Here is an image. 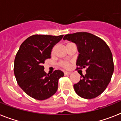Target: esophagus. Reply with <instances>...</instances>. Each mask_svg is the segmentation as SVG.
Instances as JSON below:
<instances>
[{"label": "esophagus", "mask_w": 121, "mask_h": 121, "mask_svg": "<svg viewBox=\"0 0 121 121\" xmlns=\"http://www.w3.org/2000/svg\"><path fill=\"white\" fill-rule=\"evenodd\" d=\"M65 75H70L71 74V73L70 72H65L64 73Z\"/></svg>", "instance_id": "obj_1"}]
</instances>
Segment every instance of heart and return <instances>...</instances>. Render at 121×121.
Returning <instances> with one entry per match:
<instances>
[{
    "label": "heart",
    "instance_id": "b5f03b06",
    "mask_svg": "<svg viewBox=\"0 0 121 121\" xmlns=\"http://www.w3.org/2000/svg\"><path fill=\"white\" fill-rule=\"evenodd\" d=\"M61 65L63 67H65V68H68V65L66 63H61Z\"/></svg>",
    "mask_w": 121,
    "mask_h": 121
}]
</instances>
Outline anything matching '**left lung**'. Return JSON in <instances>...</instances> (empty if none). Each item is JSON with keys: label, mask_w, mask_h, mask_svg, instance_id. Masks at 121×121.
Here are the masks:
<instances>
[{"label": "left lung", "mask_w": 121, "mask_h": 121, "mask_svg": "<svg viewBox=\"0 0 121 121\" xmlns=\"http://www.w3.org/2000/svg\"><path fill=\"white\" fill-rule=\"evenodd\" d=\"M64 40L74 43L79 55L76 65L86 68V74L73 85L78 95L91 99L100 95L107 88L114 72V61L111 49L102 39L85 32L68 34Z\"/></svg>", "instance_id": "left-lung-1"}]
</instances>
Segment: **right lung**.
I'll return each mask as SVG.
<instances>
[{"label": "right lung", "mask_w": 121, "mask_h": 121, "mask_svg": "<svg viewBox=\"0 0 121 121\" xmlns=\"http://www.w3.org/2000/svg\"><path fill=\"white\" fill-rule=\"evenodd\" d=\"M63 35H33L21 44L14 60V72L24 92L39 100L47 99L56 92L58 80L64 73L60 70L46 75L43 65L50 58L53 46Z\"/></svg>", "instance_id": "1"}]
</instances>
